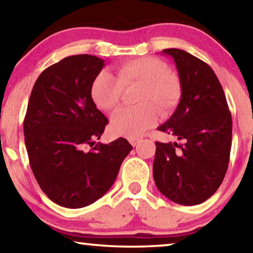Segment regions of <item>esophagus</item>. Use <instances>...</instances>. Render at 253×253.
<instances>
[{"mask_svg":"<svg viewBox=\"0 0 253 253\" xmlns=\"http://www.w3.org/2000/svg\"><path fill=\"white\" fill-rule=\"evenodd\" d=\"M141 137H130V138H128V141H129V143L131 144V145L133 146H136L137 145V143L141 141Z\"/></svg>","mask_w":253,"mask_h":253,"instance_id":"1","label":"esophagus"}]
</instances>
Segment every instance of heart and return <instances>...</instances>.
Wrapping results in <instances>:
<instances>
[{
    "instance_id": "1",
    "label": "heart",
    "mask_w": 253,
    "mask_h": 253,
    "mask_svg": "<svg viewBox=\"0 0 253 253\" xmlns=\"http://www.w3.org/2000/svg\"><path fill=\"white\" fill-rule=\"evenodd\" d=\"M141 85L136 101L141 105L123 108L112 116L110 127L116 135L137 137L155 125L158 111L167 112L178 105L181 85L161 59L141 57L116 67V76L103 71L94 79L91 97L99 109L111 111L119 105L124 87Z\"/></svg>"
}]
</instances>
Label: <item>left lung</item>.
<instances>
[{
    "mask_svg": "<svg viewBox=\"0 0 253 253\" xmlns=\"http://www.w3.org/2000/svg\"><path fill=\"white\" fill-rule=\"evenodd\" d=\"M181 98L171 117L158 129L180 143L156 142L153 177L172 202L198 205L213 196L225 177L232 144V117L214 71L187 51L169 48Z\"/></svg>",
    "mask_w": 253,
    "mask_h": 253,
    "instance_id": "1",
    "label": "left lung"
}]
</instances>
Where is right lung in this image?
<instances>
[{"instance_id": "right-lung-1", "label": "right lung", "mask_w": 253, "mask_h": 253, "mask_svg": "<svg viewBox=\"0 0 253 253\" xmlns=\"http://www.w3.org/2000/svg\"><path fill=\"white\" fill-rule=\"evenodd\" d=\"M103 66L97 56H69L43 71L31 91L23 123L30 167L59 206L81 208L101 198L133 148L123 137L95 143L108 124L91 97Z\"/></svg>"}]
</instances>
